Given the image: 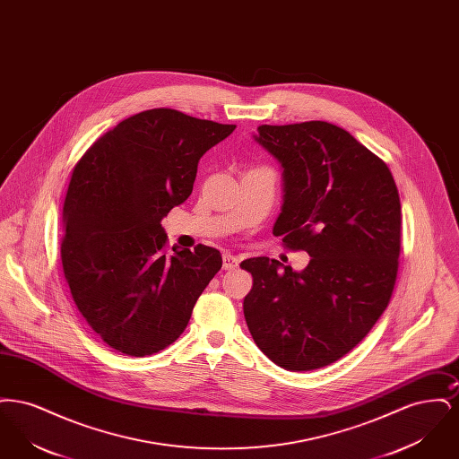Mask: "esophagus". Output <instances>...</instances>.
<instances>
[{"mask_svg": "<svg viewBox=\"0 0 459 459\" xmlns=\"http://www.w3.org/2000/svg\"><path fill=\"white\" fill-rule=\"evenodd\" d=\"M238 264H239V258L238 256H234L230 253L223 255V268L225 270H234V268H238Z\"/></svg>", "mask_w": 459, "mask_h": 459, "instance_id": "obj_1", "label": "esophagus"}]
</instances>
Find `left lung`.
<instances>
[{"mask_svg":"<svg viewBox=\"0 0 459 459\" xmlns=\"http://www.w3.org/2000/svg\"><path fill=\"white\" fill-rule=\"evenodd\" d=\"M253 137L282 167L273 236L311 260L301 272L266 256L240 263L253 275L244 318L275 365L316 370L363 341L389 305L399 193L387 165L333 124L260 126Z\"/></svg>","mask_w":459,"mask_h":459,"instance_id":"1","label":"left lung"}]
</instances>
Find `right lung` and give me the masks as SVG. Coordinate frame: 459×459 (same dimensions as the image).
Instances as JSON below:
<instances>
[{"instance_id": "obj_1", "label": "right lung", "mask_w": 459, "mask_h": 459, "mask_svg": "<svg viewBox=\"0 0 459 459\" xmlns=\"http://www.w3.org/2000/svg\"><path fill=\"white\" fill-rule=\"evenodd\" d=\"M234 129L146 109L101 135L75 165L62 264L75 305L109 348L141 358L170 346L221 268L210 246L167 253L161 220L191 196L201 156Z\"/></svg>"}]
</instances>
